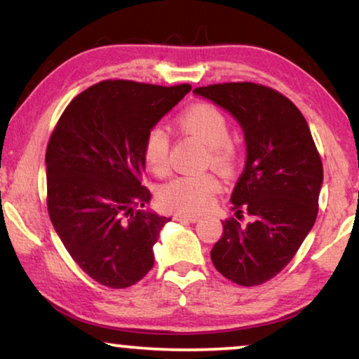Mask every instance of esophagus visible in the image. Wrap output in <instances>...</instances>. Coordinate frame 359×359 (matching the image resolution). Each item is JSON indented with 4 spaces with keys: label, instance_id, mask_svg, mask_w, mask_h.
I'll return each mask as SVG.
<instances>
[{
    "label": "esophagus",
    "instance_id": "34e87169",
    "mask_svg": "<svg viewBox=\"0 0 359 359\" xmlns=\"http://www.w3.org/2000/svg\"><path fill=\"white\" fill-rule=\"evenodd\" d=\"M174 219L177 222H189V223H197L200 222V217L197 215H187V213H175Z\"/></svg>",
    "mask_w": 359,
    "mask_h": 359
}]
</instances>
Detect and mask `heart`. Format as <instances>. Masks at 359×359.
I'll return each instance as SVG.
<instances>
[{
  "label": "heart",
  "instance_id": "obj_1",
  "mask_svg": "<svg viewBox=\"0 0 359 359\" xmlns=\"http://www.w3.org/2000/svg\"><path fill=\"white\" fill-rule=\"evenodd\" d=\"M177 126L207 147V161L215 169L229 170L235 165V147L229 142L231 128L228 118L213 104H192L179 114ZM142 154L154 174H165L169 169V137L164 128L152 126L147 131ZM217 190L218 180L212 174L180 175L159 189V202L174 212L200 213L210 207Z\"/></svg>",
  "mask_w": 359,
  "mask_h": 359
}]
</instances>
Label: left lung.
Segmentation results:
<instances>
[{
  "label": "left lung",
  "instance_id": "left-lung-1",
  "mask_svg": "<svg viewBox=\"0 0 359 359\" xmlns=\"http://www.w3.org/2000/svg\"><path fill=\"white\" fill-rule=\"evenodd\" d=\"M240 123L246 141L245 170L233 189L236 218L215 243L213 266L233 283L252 287L279 274L312 229L323 167L299 108L276 90L251 82L194 90Z\"/></svg>",
  "mask_w": 359,
  "mask_h": 359
}]
</instances>
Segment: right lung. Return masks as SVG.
<instances>
[{"label": "right lung", "mask_w": 359, "mask_h": 359, "mask_svg": "<svg viewBox=\"0 0 359 359\" xmlns=\"http://www.w3.org/2000/svg\"><path fill=\"white\" fill-rule=\"evenodd\" d=\"M192 87L107 80L72 100L46 152L47 208L65 250L111 289L140 283L170 218L144 205V137Z\"/></svg>", "instance_id": "obj_1"}]
</instances>
